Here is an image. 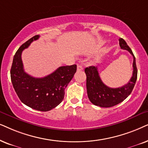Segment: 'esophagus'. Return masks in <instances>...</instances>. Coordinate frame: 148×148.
I'll return each instance as SVG.
<instances>
[{
	"instance_id": "1",
	"label": "esophagus",
	"mask_w": 148,
	"mask_h": 148,
	"mask_svg": "<svg viewBox=\"0 0 148 148\" xmlns=\"http://www.w3.org/2000/svg\"><path fill=\"white\" fill-rule=\"evenodd\" d=\"M83 67H82V66H81V65H78L77 66V70L78 71H82L83 70Z\"/></svg>"
}]
</instances>
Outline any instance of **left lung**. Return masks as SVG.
<instances>
[{
    "instance_id": "1",
    "label": "left lung",
    "mask_w": 148,
    "mask_h": 148,
    "mask_svg": "<svg viewBox=\"0 0 148 148\" xmlns=\"http://www.w3.org/2000/svg\"><path fill=\"white\" fill-rule=\"evenodd\" d=\"M119 45L122 49L127 50L133 57V75L125 85L119 88H110L102 82L97 66H89L84 69L88 97L92 104L99 107H112L123 101L131 93L137 80V69L132 50L123 38H119Z\"/></svg>"
}]
</instances>
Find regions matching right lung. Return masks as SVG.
<instances>
[{"label": "right lung", "instance_id": "obj_1", "mask_svg": "<svg viewBox=\"0 0 148 148\" xmlns=\"http://www.w3.org/2000/svg\"><path fill=\"white\" fill-rule=\"evenodd\" d=\"M39 37V35H36L29 39L15 53L11 68V79L22 103L32 109L47 112L63 101L65 88L72 79L77 66L76 64L61 66L43 78H34L27 74L23 69L21 53Z\"/></svg>", "mask_w": 148, "mask_h": 148}]
</instances>
